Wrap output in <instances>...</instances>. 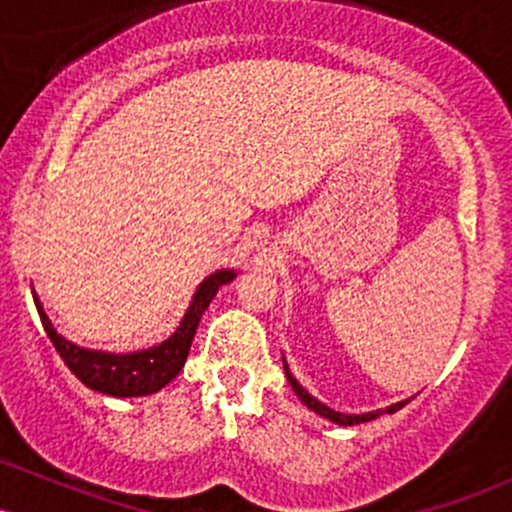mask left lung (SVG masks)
Masks as SVG:
<instances>
[{
  "label": "left lung",
  "mask_w": 512,
  "mask_h": 512,
  "mask_svg": "<svg viewBox=\"0 0 512 512\" xmlns=\"http://www.w3.org/2000/svg\"><path fill=\"white\" fill-rule=\"evenodd\" d=\"M284 370H286V378H289V383H291V387H293V392H296V395L301 397V402L305 404V407H308V409H313L315 414L325 416V419H330V421H334V424H339V426L366 424V421H373V419H378L380 414H395L397 409H402L404 404L409 402V399H407V402H397V404H392V407H387V409L368 411V414H339V411H334V409H330V407H325V404H322V402H317L315 397H310L308 392H305L303 387L298 385V380L293 378V375H291V370H289V366H286V361H284Z\"/></svg>",
  "instance_id": "8db88e82"
}]
</instances>
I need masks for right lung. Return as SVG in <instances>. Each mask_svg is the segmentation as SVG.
I'll use <instances>...</instances> for the list:
<instances>
[{"label":"right lung","mask_w":512,"mask_h":512,"mask_svg":"<svg viewBox=\"0 0 512 512\" xmlns=\"http://www.w3.org/2000/svg\"><path fill=\"white\" fill-rule=\"evenodd\" d=\"M233 276L236 274L231 269H221V272L207 276L199 284L195 298H192L190 308H187L173 337H168L163 344L151 346L146 351H134V354H103V351H88L67 342V339L55 332L43 305L35 298V293L33 301L50 342L55 344L57 354L62 356V361L67 363V368L72 370L81 383L91 387V390L103 392V395L142 397L166 387L180 373V368L187 361V354H190L192 339H195L204 310L209 308L211 298L216 296L219 286L233 281Z\"/></svg>","instance_id":"add662e5"}]
</instances>
